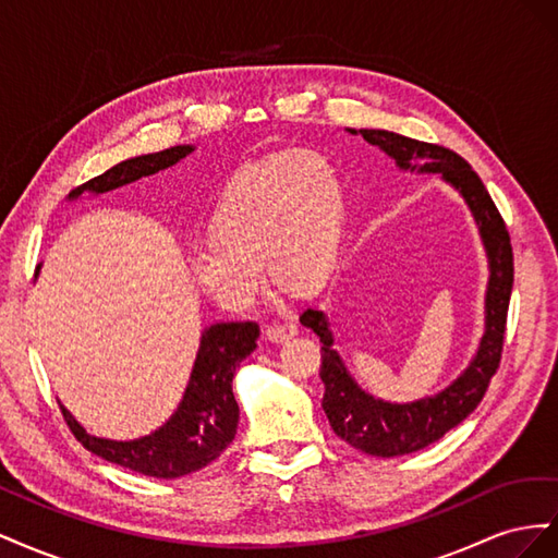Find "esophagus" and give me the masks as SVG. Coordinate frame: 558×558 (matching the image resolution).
Instances as JSON below:
<instances>
[{
  "mask_svg": "<svg viewBox=\"0 0 558 558\" xmlns=\"http://www.w3.org/2000/svg\"><path fill=\"white\" fill-rule=\"evenodd\" d=\"M265 335L269 342H286L298 335V326L295 320H275V324H269L265 328Z\"/></svg>",
  "mask_w": 558,
  "mask_h": 558,
  "instance_id": "34e87169",
  "label": "esophagus"
}]
</instances>
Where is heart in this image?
<instances>
[{
	"label": "heart",
	"mask_w": 558,
	"mask_h": 558,
	"mask_svg": "<svg viewBox=\"0 0 558 558\" xmlns=\"http://www.w3.org/2000/svg\"><path fill=\"white\" fill-rule=\"evenodd\" d=\"M342 181L332 160L295 148L246 165L230 179L209 218L211 238L189 253L199 289L242 312L275 281L312 289L328 275L340 244Z\"/></svg>",
	"instance_id": "b5f03b06"
}]
</instances>
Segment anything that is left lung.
Masks as SVG:
<instances>
[{
  "label": "left lung",
  "mask_w": 558,
  "mask_h": 558,
  "mask_svg": "<svg viewBox=\"0 0 558 558\" xmlns=\"http://www.w3.org/2000/svg\"><path fill=\"white\" fill-rule=\"evenodd\" d=\"M356 134V130H351ZM363 140L379 146L391 156L400 170L440 174L465 197L470 211L475 214L482 240L486 246L492 277L486 289V330L465 373L442 393L416 400L410 404H391L367 396L347 373L344 363L332 349V332L326 316L316 310H305L300 316L302 326L312 328L320 342V381H324V412L335 435L365 453L391 459V456L412 453L440 440L445 433L475 412L482 402L492 377L500 367L505 324L514 281V256L510 232L505 226L492 195L484 189L477 172L453 150L418 142L388 130H359Z\"/></svg>",
  "instance_id": "obj_1"
}]
</instances>
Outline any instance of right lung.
Wrapping results in <instances>:
<instances>
[{
    "label": "right lung",
    "instance_id": "right-lung-1",
    "mask_svg": "<svg viewBox=\"0 0 558 558\" xmlns=\"http://www.w3.org/2000/svg\"><path fill=\"white\" fill-rule=\"evenodd\" d=\"M191 150L193 146H172L160 150V154L123 160L105 174L76 185L70 197L74 199L83 191L107 193L118 185L156 174L189 156ZM258 335L260 328L256 320L216 324L202 332L199 351L183 400L170 421L156 433L130 442L102 440V437L88 435L70 412L60 408L66 426L83 447L102 456L105 461L160 480L191 475V472L216 461L234 440L240 404L232 393V377L240 363L256 349Z\"/></svg>",
    "mask_w": 558,
    "mask_h": 558
}]
</instances>
